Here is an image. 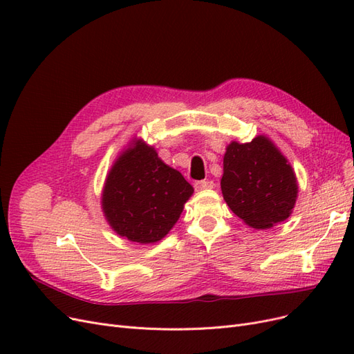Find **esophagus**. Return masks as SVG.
Returning a JSON list of instances; mask_svg holds the SVG:
<instances>
[{
  "label": "esophagus",
  "instance_id": "1",
  "mask_svg": "<svg viewBox=\"0 0 354 354\" xmlns=\"http://www.w3.org/2000/svg\"><path fill=\"white\" fill-rule=\"evenodd\" d=\"M214 187V181L211 180H201L195 183L196 190H205V189H212Z\"/></svg>",
  "mask_w": 354,
  "mask_h": 354
}]
</instances>
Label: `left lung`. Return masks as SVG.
<instances>
[{"label": "left lung", "instance_id": "1", "mask_svg": "<svg viewBox=\"0 0 354 354\" xmlns=\"http://www.w3.org/2000/svg\"><path fill=\"white\" fill-rule=\"evenodd\" d=\"M221 192L229 208L254 229H269L289 217L298 194L285 156L264 136L232 142L224 153Z\"/></svg>", "mask_w": 354, "mask_h": 354}]
</instances>
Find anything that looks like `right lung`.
I'll return each instance as SVG.
<instances>
[{"mask_svg": "<svg viewBox=\"0 0 354 354\" xmlns=\"http://www.w3.org/2000/svg\"><path fill=\"white\" fill-rule=\"evenodd\" d=\"M192 194L194 187L185 177L165 165L152 146L138 140L112 167L102 205L118 234L152 243L174 226Z\"/></svg>", "mask_w": 354, "mask_h": 354, "instance_id": "right-lung-1", "label": "right lung"}]
</instances>
